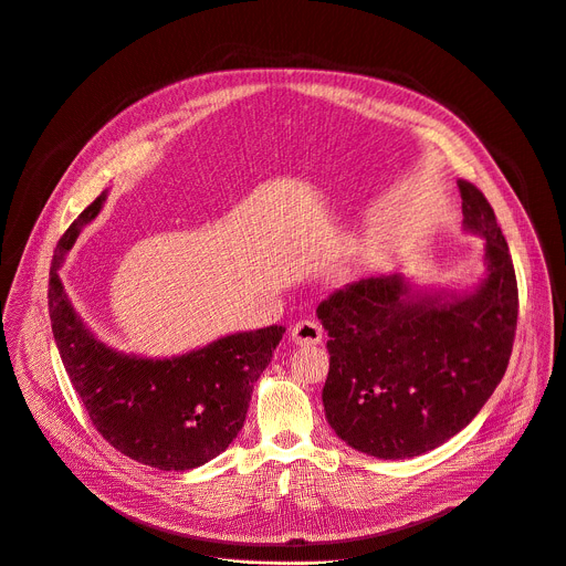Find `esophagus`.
<instances>
[{
    "label": "esophagus",
    "mask_w": 566,
    "mask_h": 566,
    "mask_svg": "<svg viewBox=\"0 0 566 566\" xmlns=\"http://www.w3.org/2000/svg\"><path fill=\"white\" fill-rule=\"evenodd\" d=\"M291 338L297 345H306V347L318 345V343H323V327L316 321H300L293 325Z\"/></svg>",
    "instance_id": "obj_1"
}]
</instances>
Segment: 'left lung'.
Instances as JSON below:
<instances>
[{"label":"left lung","instance_id":"8db88e82","mask_svg":"<svg viewBox=\"0 0 566 566\" xmlns=\"http://www.w3.org/2000/svg\"><path fill=\"white\" fill-rule=\"evenodd\" d=\"M462 223L485 239V275L465 291L422 293L401 275L347 284L318 304L329 427L384 460L427 453L465 429L505 375L520 293L512 256L481 189L458 180Z\"/></svg>","mask_w":566,"mask_h":566}]
</instances>
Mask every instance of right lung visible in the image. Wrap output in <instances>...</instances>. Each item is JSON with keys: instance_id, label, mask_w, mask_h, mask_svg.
<instances>
[{"instance_id": "1", "label": "right lung", "mask_w": 566, "mask_h": 566, "mask_svg": "<svg viewBox=\"0 0 566 566\" xmlns=\"http://www.w3.org/2000/svg\"><path fill=\"white\" fill-rule=\"evenodd\" d=\"M106 196L101 191L56 245L49 271L51 332L101 436L142 465L193 470L226 451L241 431L252 386L271 364L284 327L230 334L171 358L124 354L101 343L74 312L59 271Z\"/></svg>"}]
</instances>
